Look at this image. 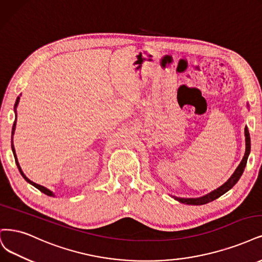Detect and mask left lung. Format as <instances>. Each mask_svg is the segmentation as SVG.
I'll return each mask as SVG.
<instances>
[{"label": "left lung", "mask_w": 262, "mask_h": 262, "mask_svg": "<svg viewBox=\"0 0 262 262\" xmlns=\"http://www.w3.org/2000/svg\"><path fill=\"white\" fill-rule=\"evenodd\" d=\"M245 142H246V149H245V155L243 157L241 164L238 165V167L234 171V173L231 176V178L228 180L227 182L224 184H222L220 187H218L214 191L208 193L205 196L202 197H197V198H182V197H176L172 196L176 201L182 203V204H186V205H205L208 204L214 200H217L220 196H222L224 193H227L229 189H231L234 185L237 183V181L239 180V178L242 177L243 172H244V169L246 167L247 164V158L249 156L250 152V137H249V132H248V128L245 127Z\"/></svg>", "instance_id": "obj_1"}]
</instances>
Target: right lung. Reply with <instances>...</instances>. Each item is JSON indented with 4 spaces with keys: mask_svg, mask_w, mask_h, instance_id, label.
Returning a JSON list of instances; mask_svg holds the SVG:
<instances>
[{
    "mask_svg": "<svg viewBox=\"0 0 262 262\" xmlns=\"http://www.w3.org/2000/svg\"><path fill=\"white\" fill-rule=\"evenodd\" d=\"M18 103H19V96H18V97H17V100H16V103H15V107H14L15 110H16V107H17ZM16 117H17V115H16ZM15 129H16V119H15V121H14V124H13V130H12V149H13V154H14V157H15L16 165H17V167H18V170H19L20 174L23 176V178L26 180L27 182L30 183V184H31V185H33L34 187H37V188L39 189V191H41L42 193L47 194L48 196H55V195H54V193H53L52 191H50L49 188H47V187H44V186H42V185H39V184H37V183L32 182L31 180H29L28 178H27V177L25 176V173L23 172V170H21V168H20V166H19V162H18V160H17V157H16V152H15V148H14V144H13V135H14V133H15Z\"/></svg>",
    "mask_w": 262,
    "mask_h": 262,
    "instance_id": "add662e5",
    "label": "right lung"
}]
</instances>
